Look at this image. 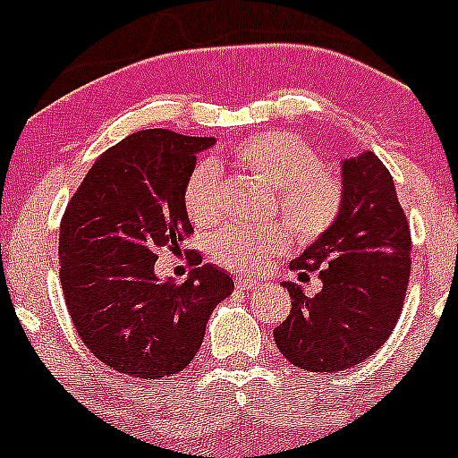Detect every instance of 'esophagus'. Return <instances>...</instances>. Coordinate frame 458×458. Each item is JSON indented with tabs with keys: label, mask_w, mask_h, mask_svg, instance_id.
Listing matches in <instances>:
<instances>
[{
	"label": "esophagus",
	"mask_w": 458,
	"mask_h": 458,
	"mask_svg": "<svg viewBox=\"0 0 458 458\" xmlns=\"http://www.w3.org/2000/svg\"><path fill=\"white\" fill-rule=\"evenodd\" d=\"M261 286H264V282H261V279L248 277V275L237 277V288H242V291H255V288H261Z\"/></svg>",
	"instance_id": "esophagus-1"
}]
</instances>
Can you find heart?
I'll use <instances>...</instances> for the list:
<instances>
[{"mask_svg":"<svg viewBox=\"0 0 458 458\" xmlns=\"http://www.w3.org/2000/svg\"><path fill=\"white\" fill-rule=\"evenodd\" d=\"M230 161L268 185L277 194L282 215L304 239H319L335 225L342 210V183L324 170L322 158L304 139L288 131H261L248 136L230 152ZM183 206L197 228H210L221 219L219 167L201 161L190 172L183 188ZM293 243L286 221L259 228L219 230L210 252L219 264L239 270H259Z\"/></svg>","mask_w":458,"mask_h":458,"instance_id":"1","label":"heart"}]
</instances>
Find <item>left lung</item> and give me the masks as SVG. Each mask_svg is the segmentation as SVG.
<instances>
[{
    "label": "left lung",
    "instance_id": "1",
    "mask_svg": "<svg viewBox=\"0 0 458 458\" xmlns=\"http://www.w3.org/2000/svg\"><path fill=\"white\" fill-rule=\"evenodd\" d=\"M342 210L291 270H319L322 291L291 293V315L273 331L279 352L300 369L342 371L378 352L398 318L410 284L411 237L394 179L374 152L344 158Z\"/></svg>",
    "mask_w": 458,
    "mask_h": 458
}]
</instances>
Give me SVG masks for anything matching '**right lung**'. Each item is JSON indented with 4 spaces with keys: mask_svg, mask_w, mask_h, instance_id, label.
<instances>
[{
    "mask_svg": "<svg viewBox=\"0 0 458 458\" xmlns=\"http://www.w3.org/2000/svg\"><path fill=\"white\" fill-rule=\"evenodd\" d=\"M210 136L145 130L106 149L60 225V282L89 352L127 378L158 380L197 356L208 319L234 282L201 264L183 284L154 273L158 248H179L192 224L183 188Z\"/></svg>",
    "mask_w": 458,
    "mask_h": 458,
    "instance_id": "right-lung-1",
    "label": "right lung"
}]
</instances>
